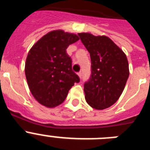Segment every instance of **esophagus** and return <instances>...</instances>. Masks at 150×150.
I'll use <instances>...</instances> for the list:
<instances>
[{
    "label": "esophagus",
    "mask_w": 150,
    "mask_h": 150,
    "mask_svg": "<svg viewBox=\"0 0 150 150\" xmlns=\"http://www.w3.org/2000/svg\"><path fill=\"white\" fill-rule=\"evenodd\" d=\"M77 75L79 76V78H82V72H79L77 74Z\"/></svg>",
    "instance_id": "34e87169"
}]
</instances>
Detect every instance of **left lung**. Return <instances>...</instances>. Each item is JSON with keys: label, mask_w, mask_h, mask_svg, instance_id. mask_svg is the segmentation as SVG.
Returning <instances> with one entry per match:
<instances>
[{"label": "left lung", "mask_w": 150, "mask_h": 150, "mask_svg": "<svg viewBox=\"0 0 150 150\" xmlns=\"http://www.w3.org/2000/svg\"><path fill=\"white\" fill-rule=\"evenodd\" d=\"M78 35L91 62V76L84 84L85 98L94 109L108 108L120 98L129 76L126 55L107 36L89 33Z\"/></svg>", "instance_id": "left-lung-1"}]
</instances>
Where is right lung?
Here are the masks:
<instances>
[{"label":"right lung","instance_id":"obj_1","mask_svg":"<svg viewBox=\"0 0 150 150\" xmlns=\"http://www.w3.org/2000/svg\"><path fill=\"white\" fill-rule=\"evenodd\" d=\"M79 39L76 34L55 30L45 34L29 50L25 67L26 79L34 98L43 106L60 105L74 83L79 82L66 52L69 45Z\"/></svg>","mask_w":150,"mask_h":150}]
</instances>
